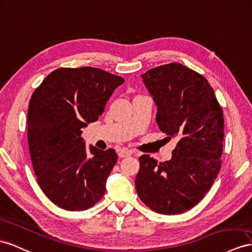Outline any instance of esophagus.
I'll return each instance as SVG.
<instances>
[{
    "instance_id": "34e87169",
    "label": "esophagus",
    "mask_w": 252,
    "mask_h": 252,
    "mask_svg": "<svg viewBox=\"0 0 252 252\" xmlns=\"http://www.w3.org/2000/svg\"><path fill=\"white\" fill-rule=\"evenodd\" d=\"M132 154V151H130V150H127V149H120L119 151H118V157L119 158H126V157H128V156H131Z\"/></svg>"
}]
</instances>
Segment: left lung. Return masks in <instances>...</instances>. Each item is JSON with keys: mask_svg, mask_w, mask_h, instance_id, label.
<instances>
[{"mask_svg": "<svg viewBox=\"0 0 252 252\" xmlns=\"http://www.w3.org/2000/svg\"><path fill=\"white\" fill-rule=\"evenodd\" d=\"M143 79L158 105L157 122L165 139L178 143L170 160L139 158L135 188L152 211L180 214L201 201L220 170L222 108L208 80L181 63L152 68Z\"/></svg>", "mask_w": 252, "mask_h": 252, "instance_id": "left-lung-1", "label": "left lung"}]
</instances>
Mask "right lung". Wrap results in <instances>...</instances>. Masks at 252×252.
Segmentation results:
<instances>
[{
  "mask_svg": "<svg viewBox=\"0 0 252 252\" xmlns=\"http://www.w3.org/2000/svg\"><path fill=\"white\" fill-rule=\"evenodd\" d=\"M125 80L93 67L52 71L31 96L28 141L37 183L51 201L67 211L99 202L117 162L114 149L92 147L87 154L81 128L96 121Z\"/></svg>",
  "mask_w": 252,
  "mask_h": 252,
  "instance_id": "add662e5",
  "label": "right lung"
}]
</instances>
